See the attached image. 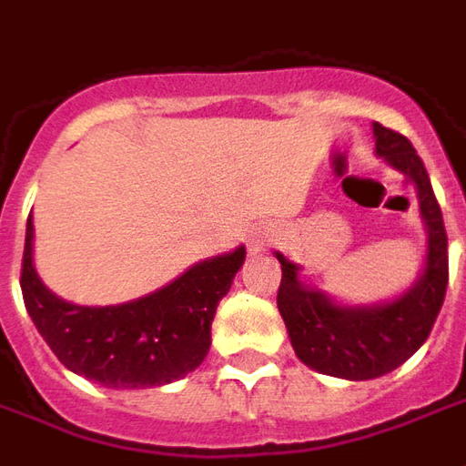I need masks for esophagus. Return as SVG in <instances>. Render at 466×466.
I'll use <instances>...</instances> for the list:
<instances>
[{"label": "esophagus", "mask_w": 466, "mask_h": 466, "mask_svg": "<svg viewBox=\"0 0 466 466\" xmlns=\"http://www.w3.org/2000/svg\"><path fill=\"white\" fill-rule=\"evenodd\" d=\"M264 242H267V239H254V242H252V247H254V249H262V247H264Z\"/></svg>", "instance_id": "esophagus-1"}]
</instances>
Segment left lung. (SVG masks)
I'll return each mask as SVG.
<instances>
[{
  "mask_svg": "<svg viewBox=\"0 0 466 466\" xmlns=\"http://www.w3.org/2000/svg\"><path fill=\"white\" fill-rule=\"evenodd\" d=\"M371 132L377 157L404 174L417 189L427 254L414 284L387 302L342 304L299 282V264L289 262L282 252H274L282 264L277 307L287 324L294 354L309 370L351 381L377 380L397 370L427 342L450 279L444 219L420 154L407 137L381 124H371Z\"/></svg>",
  "mask_w": 466,
  "mask_h": 466,
  "instance_id": "left-lung-1",
  "label": "left lung"
}]
</instances>
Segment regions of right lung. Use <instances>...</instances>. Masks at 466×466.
<instances>
[{
    "instance_id": "add662e5",
    "label": "right lung",
    "mask_w": 466,
    "mask_h": 466,
    "mask_svg": "<svg viewBox=\"0 0 466 466\" xmlns=\"http://www.w3.org/2000/svg\"><path fill=\"white\" fill-rule=\"evenodd\" d=\"M247 249L192 264L162 289L106 307L72 304L46 287L35 267V224L26 219L22 294L36 332L56 360L112 390H147L194 371L212 344L217 304L242 269Z\"/></svg>"
}]
</instances>
